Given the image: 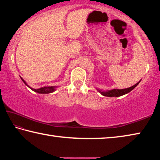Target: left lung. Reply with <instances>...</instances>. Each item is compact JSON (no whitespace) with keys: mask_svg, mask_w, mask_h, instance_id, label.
Listing matches in <instances>:
<instances>
[{"mask_svg":"<svg viewBox=\"0 0 160 160\" xmlns=\"http://www.w3.org/2000/svg\"><path fill=\"white\" fill-rule=\"evenodd\" d=\"M140 82V80L138 82H137L135 85L133 86L130 87L128 88H126V89H122V90H119V89H113V90H108V91H101L97 89V91L99 92V93H101L103 96H106V97H120L124 95L127 93H128L131 92V90H133V89L136 87L138 85L139 82Z\"/></svg>","mask_w":160,"mask_h":160,"instance_id":"1","label":"left lung"}]
</instances>
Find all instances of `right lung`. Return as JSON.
I'll use <instances>...</instances> for the list:
<instances>
[{
  "mask_svg": "<svg viewBox=\"0 0 160 160\" xmlns=\"http://www.w3.org/2000/svg\"><path fill=\"white\" fill-rule=\"evenodd\" d=\"M21 80H22L23 82L25 83V85L28 87V88H30L32 90H33L34 92H36L39 93V94H49L51 92H53L56 90V88H57V86H51V87H44V88H41L39 89H34V88H32L31 87H29L28 84H27L25 81L22 78H21Z\"/></svg>",
  "mask_w": 160,
  "mask_h": 160,
  "instance_id": "1",
  "label": "right lung"
}]
</instances>
